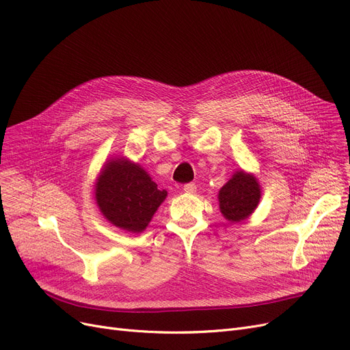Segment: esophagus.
I'll return each instance as SVG.
<instances>
[{"label":"esophagus","mask_w":350,"mask_h":350,"mask_svg":"<svg viewBox=\"0 0 350 350\" xmlns=\"http://www.w3.org/2000/svg\"><path fill=\"white\" fill-rule=\"evenodd\" d=\"M196 185L194 183H187V185H185V187H183V190L186 191V193H189V194H193V193H196Z\"/></svg>","instance_id":"esophagus-1"}]
</instances>
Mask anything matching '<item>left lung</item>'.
I'll return each instance as SVG.
<instances>
[{"mask_svg": "<svg viewBox=\"0 0 350 350\" xmlns=\"http://www.w3.org/2000/svg\"><path fill=\"white\" fill-rule=\"evenodd\" d=\"M260 197L259 180L243 169L236 170L217 194L223 217L233 224L249 219L259 206Z\"/></svg>", "mask_w": 350, "mask_h": 350, "instance_id": "1", "label": "left lung"}]
</instances>
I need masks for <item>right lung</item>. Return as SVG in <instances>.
Masks as SVG:
<instances>
[{"mask_svg":"<svg viewBox=\"0 0 350 350\" xmlns=\"http://www.w3.org/2000/svg\"><path fill=\"white\" fill-rule=\"evenodd\" d=\"M167 191L159 190L139 163L124 156L105 160L94 185V199L104 219L120 230L147 229Z\"/></svg>","mask_w":350,"mask_h":350,"instance_id":"add662e5","label":"right lung"}]
</instances>
